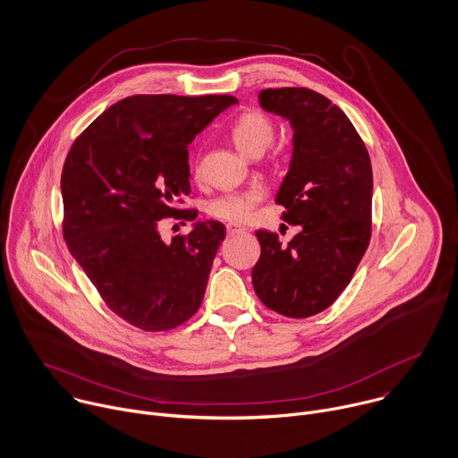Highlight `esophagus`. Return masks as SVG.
<instances>
[{
  "label": "esophagus",
  "instance_id": "1",
  "mask_svg": "<svg viewBox=\"0 0 458 458\" xmlns=\"http://www.w3.org/2000/svg\"><path fill=\"white\" fill-rule=\"evenodd\" d=\"M226 232H228V235H235V233L246 232V228L241 226V225H228V226H226Z\"/></svg>",
  "mask_w": 458,
  "mask_h": 458
}]
</instances>
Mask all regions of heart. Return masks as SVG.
Instances as JSON below:
<instances>
[{
    "instance_id": "1",
    "label": "heart",
    "mask_w": 458,
    "mask_h": 458,
    "mask_svg": "<svg viewBox=\"0 0 458 458\" xmlns=\"http://www.w3.org/2000/svg\"><path fill=\"white\" fill-rule=\"evenodd\" d=\"M230 136L232 143L241 154L248 157L257 154L260 156L272 145L276 138V126L268 115L251 110L235 119ZM265 195L267 190L260 184L225 193L210 205V214L223 221L244 223L253 216L255 207L263 201Z\"/></svg>"
}]
</instances>
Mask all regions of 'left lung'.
Listing matches in <instances>:
<instances>
[{"instance_id": "8db88e82", "label": "left lung", "mask_w": 458, "mask_h": 458, "mask_svg": "<svg viewBox=\"0 0 458 458\" xmlns=\"http://www.w3.org/2000/svg\"><path fill=\"white\" fill-rule=\"evenodd\" d=\"M259 103L293 130L290 170L276 201L301 232L288 244L267 230L255 233L260 257L251 283L265 306L304 318L335 302L369 244L371 161L348 115L322 94L267 89Z\"/></svg>"}]
</instances>
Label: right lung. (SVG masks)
<instances>
[{
	"label": "right lung",
	"instance_id": "add662e5",
	"mask_svg": "<svg viewBox=\"0 0 458 458\" xmlns=\"http://www.w3.org/2000/svg\"><path fill=\"white\" fill-rule=\"evenodd\" d=\"M233 96H130L94 119L61 174L63 237L106 306L145 332H166L199 310L226 228L193 223L165 242L159 221L190 193L188 145Z\"/></svg>",
	"mask_w": 458,
	"mask_h": 458
}]
</instances>
